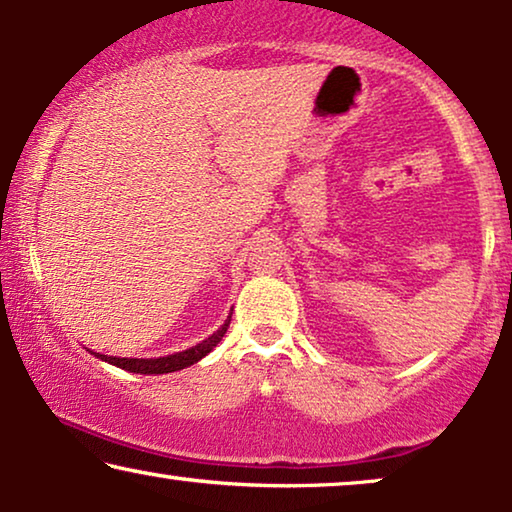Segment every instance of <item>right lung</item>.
<instances>
[{
    "label": "right lung",
    "instance_id": "right-lung-1",
    "mask_svg": "<svg viewBox=\"0 0 512 512\" xmlns=\"http://www.w3.org/2000/svg\"><path fill=\"white\" fill-rule=\"evenodd\" d=\"M228 326H230V317L226 319V324H223L216 333L209 335L207 340L198 342V345L191 349H184V352H177L170 356H158V359H121V356H107V354H97V352H90V354H95L97 359L111 363V366L130 370V373H139V375L174 373V370H184L188 366H193V363H198L202 356H207L209 352H212V349L221 342L223 335H226Z\"/></svg>",
    "mask_w": 512,
    "mask_h": 512
}]
</instances>
